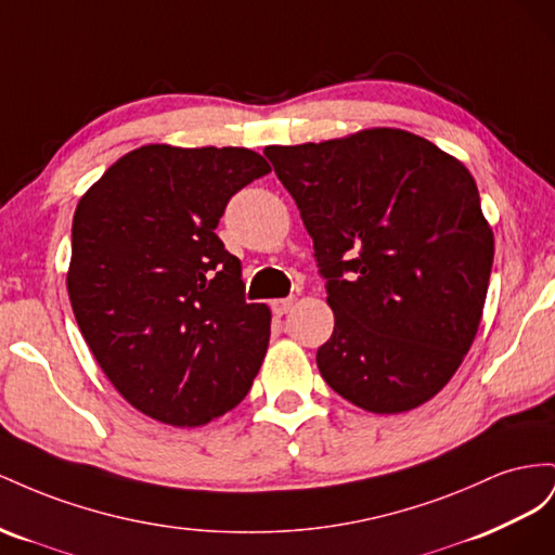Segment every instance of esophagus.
Listing matches in <instances>:
<instances>
[{
    "mask_svg": "<svg viewBox=\"0 0 555 555\" xmlns=\"http://www.w3.org/2000/svg\"><path fill=\"white\" fill-rule=\"evenodd\" d=\"M293 305H295V297H283V299H274L272 309H274L276 315H283V313H288L293 309Z\"/></svg>",
    "mask_w": 555,
    "mask_h": 555,
    "instance_id": "1",
    "label": "esophagus"
}]
</instances>
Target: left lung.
<instances>
[{
	"mask_svg": "<svg viewBox=\"0 0 555 555\" xmlns=\"http://www.w3.org/2000/svg\"><path fill=\"white\" fill-rule=\"evenodd\" d=\"M264 155L313 240L335 311L315 353L325 384L374 414L430 400L469 351L493 267L472 173L392 128Z\"/></svg>",
	"mask_w": 555,
	"mask_h": 555,
	"instance_id": "1",
	"label": "left lung"
}]
</instances>
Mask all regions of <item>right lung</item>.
<instances>
[{"instance_id":"1","label":"right lung","mask_w":555,"mask_h":555,"mask_svg":"<svg viewBox=\"0 0 555 555\" xmlns=\"http://www.w3.org/2000/svg\"><path fill=\"white\" fill-rule=\"evenodd\" d=\"M248 149L141 146L81 197L67 288L108 382L141 414L179 427L240 404L269 344L242 262L214 232L232 195L269 173Z\"/></svg>"}]
</instances>
